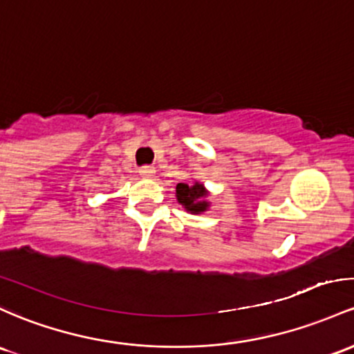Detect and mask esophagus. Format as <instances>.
<instances>
[{
    "label": "esophagus",
    "instance_id": "34e87169",
    "mask_svg": "<svg viewBox=\"0 0 354 354\" xmlns=\"http://www.w3.org/2000/svg\"><path fill=\"white\" fill-rule=\"evenodd\" d=\"M139 174H141L142 178H154L156 168H154V166H142V168H139Z\"/></svg>",
    "mask_w": 354,
    "mask_h": 354
}]
</instances>
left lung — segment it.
<instances>
[{"mask_svg":"<svg viewBox=\"0 0 354 354\" xmlns=\"http://www.w3.org/2000/svg\"><path fill=\"white\" fill-rule=\"evenodd\" d=\"M209 192L205 188L203 183L193 180L192 183H178L176 186V200L186 212L192 215H200V213L208 212Z\"/></svg>","mask_w":354,"mask_h":354,"instance_id":"1","label":"left lung"}]
</instances>
